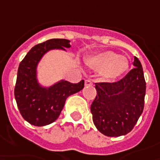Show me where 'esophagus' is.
<instances>
[{
	"mask_svg": "<svg viewBox=\"0 0 160 160\" xmlns=\"http://www.w3.org/2000/svg\"><path fill=\"white\" fill-rule=\"evenodd\" d=\"M93 85V82L90 80H86L85 81V86H92Z\"/></svg>",
	"mask_w": 160,
	"mask_h": 160,
	"instance_id": "1",
	"label": "esophagus"
}]
</instances>
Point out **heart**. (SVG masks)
Listing matches in <instances>:
<instances>
[{
	"instance_id": "heart-1",
	"label": "heart",
	"mask_w": 160,
	"mask_h": 160,
	"mask_svg": "<svg viewBox=\"0 0 160 160\" xmlns=\"http://www.w3.org/2000/svg\"><path fill=\"white\" fill-rule=\"evenodd\" d=\"M86 63L92 69L101 71L106 80H114L121 77L128 70V61L125 57L112 51H103L87 58Z\"/></svg>"
}]
</instances>
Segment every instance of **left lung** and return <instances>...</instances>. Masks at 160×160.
Returning a JSON list of instances; mask_svg holds the SVG:
<instances>
[{"label":"left lung","mask_w":160,"mask_h":160,"mask_svg":"<svg viewBox=\"0 0 160 160\" xmlns=\"http://www.w3.org/2000/svg\"><path fill=\"white\" fill-rule=\"evenodd\" d=\"M122 80L117 82L96 83L97 97L91 104L93 121L107 136L127 135L134 128L143 111L146 83L138 58Z\"/></svg>","instance_id":"8db88e82"}]
</instances>
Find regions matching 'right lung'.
I'll use <instances>...</instances> for the list:
<instances>
[{"label":"right lung","instance_id":"obj_1","mask_svg":"<svg viewBox=\"0 0 160 160\" xmlns=\"http://www.w3.org/2000/svg\"><path fill=\"white\" fill-rule=\"evenodd\" d=\"M71 47L69 40L51 39L40 43L27 53L19 63L15 98L22 117L30 124L42 127L54 122L63 110L65 100L84 88V80L71 83L62 80L48 88L40 85L37 80V66L49 50Z\"/></svg>","mask_w":160,"mask_h":160}]
</instances>
